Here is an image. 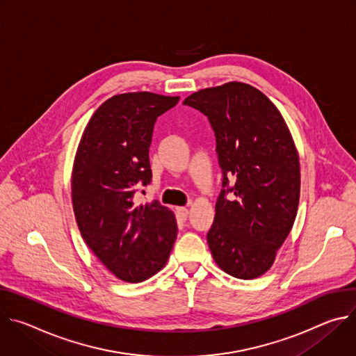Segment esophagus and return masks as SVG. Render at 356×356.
Segmentation results:
<instances>
[{
    "instance_id": "obj_1",
    "label": "esophagus",
    "mask_w": 356,
    "mask_h": 356,
    "mask_svg": "<svg viewBox=\"0 0 356 356\" xmlns=\"http://www.w3.org/2000/svg\"><path fill=\"white\" fill-rule=\"evenodd\" d=\"M176 211H177V216H179L183 221L187 220V217H188V210H187L186 207H177Z\"/></svg>"
}]
</instances>
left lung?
<instances>
[{
	"mask_svg": "<svg viewBox=\"0 0 356 356\" xmlns=\"http://www.w3.org/2000/svg\"><path fill=\"white\" fill-rule=\"evenodd\" d=\"M204 114L216 135L222 188L207 242L228 275L262 276L287 238L300 198V163L289 128L258 88L231 81L184 101Z\"/></svg>",
	"mask_w": 356,
	"mask_h": 356,
	"instance_id": "1",
	"label": "left lung"
}]
</instances>
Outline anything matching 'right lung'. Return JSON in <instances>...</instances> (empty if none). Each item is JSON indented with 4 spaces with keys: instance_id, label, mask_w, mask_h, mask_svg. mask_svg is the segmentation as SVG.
<instances>
[{
    "instance_id": "1",
    "label": "right lung",
    "mask_w": 356,
    "mask_h": 356,
    "mask_svg": "<svg viewBox=\"0 0 356 356\" xmlns=\"http://www.w3.org/2000/svg\"><path fill=\"white\" fill-rule=\"evenodd\" d=\"M179 99L147 91L114 95L92 114L77 149L72 197L79 229L101 264L124 282L158 273L177 236L175 214L158 200L140 204L135 194L152 180L155 122Z\"/></svg>"
}]
</instances>
